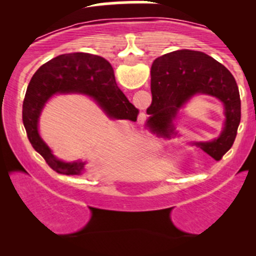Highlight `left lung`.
Wrapping results in <instances>:
<instances>
[{
    "instance_id": "left-lung-1",
    "label": "left lung",
    "mask_w": 256,
    "mask_h": 256,
    "mask_svg": "<svg viewBox=\"0 0 256 256\" xmlns=\"http://www.w3.org/2000/svg\"><path fill=\"white\" fill-rule=\"evenodd\" d=\"M152 104L146 110V126L158 136H178L173 120L192 96L208 95L224 106L222 134L210 142H194L219 161L231 148L240 122V98L230 71L202 52L182 49L155 58L152 64Z\"/></svg>"
}]
</instances>
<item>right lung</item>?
Masks as SVG:
<instances>
[{"mask_svg":"<svg viewBox=\"0 0 256 256\" xmlns=\"http://www.w3.org/2000/svg\"><path fill=\"white\" fill-rule=\"evenodd\" d=\"M79 92L89 95L110 118L136 122L138 110L119 89L110 64L88 52L62 54L42 64L28 84L22 104V122L34 150L60 174H82L84 162H64L52 155L38 134L42 108L55 94Z\"/></svg>","mask_w":256,"mask_h":256,"instance_id":"add662e5","label":"right lung"}]
</instances>
